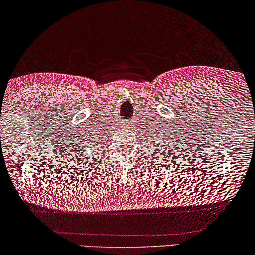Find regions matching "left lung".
Instances as JSON below:
<instances>
[{"instance_id": "left-lung-1", "label": "left lung", "mask_w": 255, "mask_h": 255, "mask_svg": "<svg viewBox=\"0 0 255 255\" xmlns=\"http://www.w3.org/2000/svg\"><path fill=\"white\" fill-rule=\"evenodd\" d=\"M153 138H154V135H153ZM160 143H161V141L159 140V141H158V143H156V147H158V148H159V150H160V147H159V145H160ZM166 143H167V141H166ZM174 143H176V141H174ZM165 146H167V147H170V146H168V145L166 144V145H163V146H161V147H165ZM173 148L174 147H172L171 146V148H170V150H168V152H170V151H172V150H173Z\"/></svg>"}]
</instances>
